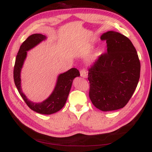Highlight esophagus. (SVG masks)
Wrapping results in <instances>:
<instances>
[{
    "mask_svg": "<svg viewBox=\"0 0 152 152\" xmlns=\"http://www.w3.org/2000/svg\"><path fill=\"white\" fill-rule=\"evenodd\" d=\"M80 76L83 77V78H86V77H87V72H86V69H83L80 70Z\"/></svg>",
    "mask_w": 152,
    "mask_h": 152,
    "instance_id": "1",
    "label": "esophagus"
}]
</instances>
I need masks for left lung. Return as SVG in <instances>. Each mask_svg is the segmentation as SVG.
I'll return each mask as SVG.
<instances>
[{
    "label": "left lung",
    "mask_w": 152,
    "mask_h": 152,
    "mask_svg": "<svg viewBox=\"0 0 152 152\" xmlns=\"http://www.w3.org/2000/svg\"><path fill=\"white\" fill-rule=\"evenodd\" d=\"M107 44L89 68V98L96 108L107 112L124 108L131 98L140 78V63L137 50L127 37L118 32L102 34Z\"/></svg>",
    "instance_id": "1"
}]
</instances>
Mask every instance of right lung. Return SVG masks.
Returning <instances> with one entry per match:
<instances>
[{"label":"right lung","mask_w":152,"mask_h":152,"mask_svg":"<svg viewBox=\"0 0 152 152\" xmlns=\"http://www.w3.org/2000/svg\"><path fill=\"white\" fill-rule=\"evenodd\" d=\"M46 38V37L43 34H34L28 37L23 42L16 56L14 69V80L19 94L28 107L39 114L49 115L59 111L64 106L72 86L73 80L76 77L80 76V74L79 70L75 68H72L66 72L59 74L53 91L49 97L43 102L35 103L30 101L27 98V96L23 93L21 88V70L27 57V51L32 49Z\"/></svg>","instance_id":"1"}]
</instances>
